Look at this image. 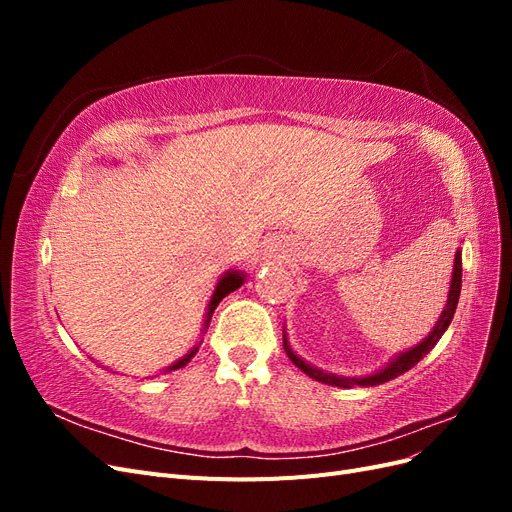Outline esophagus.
<instances>
[{"label":"esophagus","mask_w":512,"mask_h":512,"mask_svg":"<svg viewBox=\"0 0 512 512\" xmlns=\"http://www.w3.org/2000/svg\"><path fill=\"white\" fill-rule=\"evenodd\" d=\"M269 258H280V252H277V250H269Z\"/></svg>","instance_id":"1"}]
</instances>
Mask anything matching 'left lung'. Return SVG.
<instances>
[{"label": "left lung", "mask_w": 512, "mask_h": 512, "mask_svg": "<svg viewBox=\"0 0 512 512\" xmlns=\"http://www.w3.org/2000/svg\"><path fill=\"white\" fill-rule=\"evenodd\" d=\"M459 294H461V252L457 250L455 254V265H453V277H451V290H448V299H446V307L444 312L440 314V320L436 322V327L433 331L423 339L421 344H416L414 348L406 350L397 354L395 359L386 365L384 369L376 371V374L365 376V378H346V376H335V374H327V371H322L318 367H312L309 363H305L301 356L294 354L288 346V339L284 335V350L288 354V359L297 365L303 374H307L309 378H314L322 384H329V386H342V389H352V386H376L382 382H389L401 374H406L408 369H412L418 361L423 359V356L440 342V337L444 335V331L448 329V324H451L453 316H455V309H457V301H459Z\"/></svg>", "instance_id": "left-lung-1"}]
</instances>
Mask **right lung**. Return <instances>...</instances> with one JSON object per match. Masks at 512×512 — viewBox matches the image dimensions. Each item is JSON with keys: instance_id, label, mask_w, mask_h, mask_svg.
I'll use <instances>...</instances> for the list:
<instances>
[{"instance_id": "add662e5", "label": "right lung", "mask_w": 512, "mask_h": 512, "mask_svg": "<svg viewBox=\"0 0 512 512\" xmlns=\"http://www.w3.org/2000/svg\"><path fill=\"white\" fill-rule=\"evenodd\" d=\"M243 282H245V275H243L241 271H226V273L222 275V280L218 282V286H215V290H213V297H211L209 307H207L205 331H207V327H209V320H211V316H213V312H215V307H218V303L226 297V294L235 292L239 286H243ZM196 352H198V346H196L194 350H190L188 354H185L183 359H179L177 363L170 365V367H168V371H173V369H179V367H183V365H188V363H190V359H192V356H194Z\"/></svg>"}]
</instances>
